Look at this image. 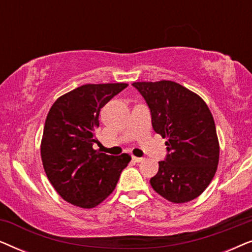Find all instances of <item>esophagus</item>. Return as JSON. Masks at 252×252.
Returning a JSON list of instances; mask_svg holds the SVG:
<instances>
[{"instance_id":"1","label":"esophagus","mask_w":252,"mask_h":252,"mask_svg":"<svg viewBox=\"0 0 252 252\" xmlns=\"http://www.w3.org/2000/svg\"><path fill=\"white\" fill-rule=\"evenodd\" d=\"M132 159L135 161V163H141V161L144 160V158L143 157H135V156H133Z\"/></svg>"}]
</instances>
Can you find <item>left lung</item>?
I'll return each instance as SVG.
<instances>
[{
  "instance_id": "obj_1",
  "label": "left lung",
  "mask_w": 252,
  "mask_h": 252,
  "mask_svg": "<svg viewBox=\"0 0 252 252\" xmlns=\"http://www.w3.org/2000/svg\"><path fill=\"white\" fill-rule=\"evenodd\" d=\"M146 99L154 130L166 137L167 155L150 179L154 190L172 203L198 197L215 177L219 141L212 113L194 92L174 81L133 82Z\"/></svg>"
}]
</instances>
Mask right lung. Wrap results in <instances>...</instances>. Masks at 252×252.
<instances>
[{"label": "right lung", "mask_w": 252, "mask_h": 252, "mask_svg": "<svg viewBox=\"0 0 252 252\" xmlns=\"http://www.w3.org/2000/svg\"><path fill=\"white\" fill-rule=\"evenodd\" d=\"M127 84H87L58 97L48 112L41 140L44 172L61 197L75 206L95 208L115 190L130 161L93 149L101 109Z\"/></svg>", "instance_id": "obj_1"}]
</instances>
